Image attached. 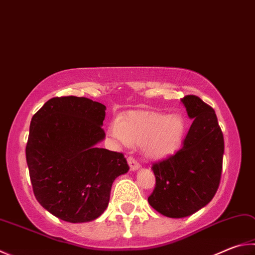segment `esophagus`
<instances>
[{"instance_id": "34e87169", "label": "esophagus", "mask_w": 255, "mask_h": 255, "mask_svg": "<svg viewBox=\"0 0 255 255\" xmlns=\"http://www.w3.org/2000/svg\"><path fill=\"white\" fill-rule=\"evenodd\" d=\"M127 161H128L129 166H130V170H136V169H138V168L140 167V164L138 163V161L135 158H133V157H131V156L128 157Z\"/></svg>"}]
</instances>
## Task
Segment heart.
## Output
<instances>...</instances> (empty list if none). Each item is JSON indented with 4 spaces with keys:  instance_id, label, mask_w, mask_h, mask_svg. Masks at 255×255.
Instances as JSON below:
<instances>
[{
    "instance_id": "1",
    "label": "heart",
    "mask_w": 255,
    "mask_h": 255,
    "mask_svg": "<svg viewBox=\"0 0 255 255\" xmlns=\"http://www.w3.org/2000/svg\"><path fill=\"white\" fill-rule=\"evenodd\" d=\"M185 129L184 119L177 114L136 110L114 120L108 133L117 145H141L146 156L159 159L178 149Z\"/></svg>"
}]
</instances>
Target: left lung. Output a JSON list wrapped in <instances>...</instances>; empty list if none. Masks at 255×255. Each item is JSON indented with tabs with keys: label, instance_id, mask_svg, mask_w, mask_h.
I'll use <instances>...</instances> for the list:
<instances>
[{
	"label": "left lung",
	"instance_id": "left-lung-1",
	"mask_svg": "<svg viewBox=\"0 0 255 255\" xmlns=\"http://www.w3.org/2000/svg\"><path fill=\"white\" fill-rule=\"evenodd\" d=\"M194 119L183 147L151 165L156 184L148 203L167 217L192 215L212 201L220 186L224 138L211 106L194 95L182 98Z\"/></svg>",
	"mask_w": 255,
	"mask_h": 255
}]
</instances>
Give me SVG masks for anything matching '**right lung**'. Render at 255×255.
<instances>
[{
    "instance_id": "obj_1",
    "label": "right lung",
    "mask_w": 255,
    "mask_h": 255,
    "mask_svg": "<svg viewBox=\"0 0 255 255\" xmlns=\"http://www.w3.org/2000/svg\"><path fill=\"white\" fill-rule=\"evenodd\" d=\"M105 110L85 97H54L32 117L25 148L32 188L41 206L62 221L99 217L114 180L129 170L123 152L96 146L106 135Z\"/></svg>"
}]
</instances>
